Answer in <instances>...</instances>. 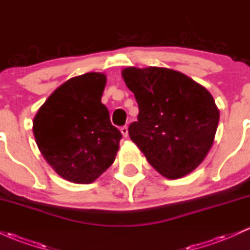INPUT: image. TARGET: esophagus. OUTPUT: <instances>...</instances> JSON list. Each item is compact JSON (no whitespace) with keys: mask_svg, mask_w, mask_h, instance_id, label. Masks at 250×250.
<instances>
[{"mask_svg":"<svg viewBox=\"0 0 250 250\" xmlns=\"http://www.w3.org/2000/svg\"><path fill=\"white\" fill-rule=\"evenodd\" d=\"M121 133L123 135V137H127L128 136V127H125V125H123V127H121Z\"/></svg>","mask_w":250,"mask_h":250,"instance_id":"obj_1","label":"esophagus"}]
</instances>
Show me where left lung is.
Segmentation results:
<instances>
[{
    "label": "left lung",
    "instance_id": "1",
    "mask_svg": "<svg viewBox=\"0 0 250 250\" xmlns=\"http://www.w3.org/2000/svg\"><path fill=\"white\" fill-rule=\"evenodd\" d=\"M134 93L139 115L129 136L153 167L167 179H180L205 160L214 142L220 111L205 87L168 68L122 70Z\"/></svg>",
    "mask_w": 250,
    "mask_h": 250
}]
</instances>
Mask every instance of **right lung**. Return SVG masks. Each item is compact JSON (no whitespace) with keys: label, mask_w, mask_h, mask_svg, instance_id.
<instances>
[{"label":"right lung","mask_w":250,"mask_h":250,"mask_svg":"<svg viewBox=\"0 0 250 250\" xmlns=\"http://www.w3.org/2000/svg\"><path fill=\"white\" fill-rule=\"evenodd\" d=\"M104 74L68 80L48 97L33 121L40 151L60 176L91 183L113 165L122 135L101 102Z\"/></svg>","instance_id":"add662e5"}]
</instances>
